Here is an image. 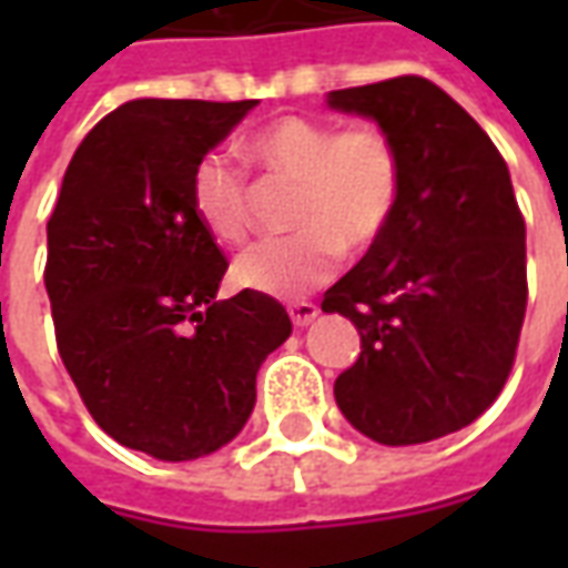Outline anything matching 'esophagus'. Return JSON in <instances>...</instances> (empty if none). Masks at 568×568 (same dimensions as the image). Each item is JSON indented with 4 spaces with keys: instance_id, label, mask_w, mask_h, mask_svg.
I'll return each instance as SVG.
<instances>
[{
    "instance_id": "esophagus-1",
    "label": "esophagus",
    "mask_w": 568,
    "mask_h": 568,
    "mask_svg": "<svg viewBox=\"0 0 568 568\" xmlns=\"http://www.w3.org/2000/svg\"><path fill=\"white\" fill-rule=\"evenodd\" d=\"M288 316H292L297 328H304V325H310V322L320 316V307L313 301H295V304H288Z\"/></svg>"
}]
</instances>
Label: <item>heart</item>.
Here are the masks:
<instances>
[{
    "label": "heart",
    "instance_id": "1",
    "mask_svg": "<svg viewBox=\"0 0 568 568\" xmlns=\"http://www.w3.org/2000/svg\"><path fill=\"white\" fill-rule=\"evenodd\" d=\"M246 158L267 179L295 182V234L261 240L234 264V280L258 295L295 301L328 283L346 252L381 243L405 194V161L377 124L283 115L246 140ZM191 210L219 243L240 246L252 234V187L222 154L191 173Z\"/></svg>",
    "mask_w": 568,
    "mask_h": 568
}]
</instances>
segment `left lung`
<instances>
[{"mask_svg": "<svg viewBox=\"0 0 568 568\" xmlns=\"http://www.w3.org/2000/svg\"><path fill=\"white\" fill-rule=\"evenodd\" d=\"M328 105L374 118L405 161L386 236L322 297L362 334L334 398L377 444L444 438L499 398L524 328L526 224L508 163L419 75L332 91Z\"/></svg>", "mask_w": 568, "mask_h": 568, "instance_id": "obj_1", "label": "left lung"}]
</instances>
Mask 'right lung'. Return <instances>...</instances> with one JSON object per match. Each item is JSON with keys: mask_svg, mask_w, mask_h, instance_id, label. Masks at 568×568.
<instances>
[{"mask_svg": "<svg viewBox=\"0 0 568 568\" xmlns=\"http://www.w3.org/2000/svg\"><path fill=\"white\" fill-rule=\"evenodd\" d=\"M255 100H133L81 140L48 219L44 288L60 358L93 423L185 463L246 426L264 358L292 334L280 301H215L227 258L191 210L200 158Z\"/></svg>", "mask_w": 568, "mask_h": 568, "instance_id": "obj_1", "label": "right lung"}]
</instances>
